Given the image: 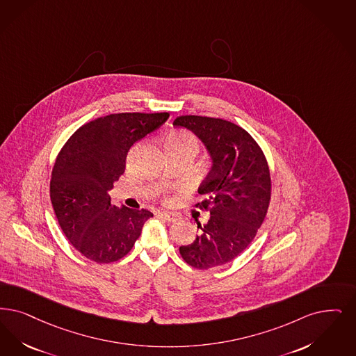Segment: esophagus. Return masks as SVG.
Masks as SVG:
<instances>
[{
	"label": "esophagus",
	"mask_w": 356,
	"mask_h": 356,
	"mask_svg": "<svg viewBox=\"0 0 356 356\" xmlns=\"http://www.w3.org/2000/svg\"><path fill=\"white\" fill-rule=\"evenodd\" d=\"M159 217L168 221V222H176V221L181 220V217L179 214L170 213V212H163V213L159 214Z\"/></svg>",
	"instance_id": "34e87169"
}]
</instances>
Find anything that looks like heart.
I'll return each instance as SVG.
<instances>
[{
	"label": "heart",
	"instance_id": "b5f03b06",
	"mask_svg": "<svg viewBox=\"0 0 356 356\" xmlns=\"http://www.w3.org/2000/svg\"><path fill=\"white\" fill-rule=\"evenodd\" d=\"M165 151H175V149H192L195 154L199 148V143L195 136L183 131H173L170 132L164 140Z\"/></svg>",
	"mask_w": 356,
	"mask_h": 356
}]
</instances>
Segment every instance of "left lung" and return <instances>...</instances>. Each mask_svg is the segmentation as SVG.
Segmentation results:
<instances>
[{"mask_svg":"<svg viewBox=\"0 0 356 356\" xmlns=\"http://www.w3.org/2000/svg\"><path fill=\"white\" fill-rule=\"evenodd\" d=\"M173 126L193 132L211 159L199 186L205 200L197 204L211 217L207 224H197L199 236L180 246V254L201 270L225 265L253 241L268 212L271 183L266 159L254 139L228 120L183 115Z\"/></svg>","mask_w":356,"mask_h":356,"instance_id":"8db88e82","label":"left lung"}]
</instances>
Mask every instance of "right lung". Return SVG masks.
Wrapping results in <instances>:
<instances>
[{"label":"right lung","instance_id":"right-lung-1","mask_svg":"<svg viewBox=\"0 0 356 356\" xmlns=\"http://www.w3.org/2000/svg\"><path fill=\"white\" fill-rule=\"evenodd\" d=\"M168 113L98 118L63 145L50 181L59 227L86 258L110 264L127 254L154 214L111 204L110 191L126 168L129 148L160 127Z\"/></svg>","mask_w":356,"mask_h":356}]
</instances>
